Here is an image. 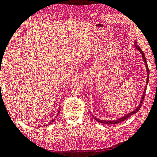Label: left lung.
<instances>
[{
  "mask_svg": "<svg viewBox=\"0 0 157 157\" xmlns=\"http://www.w3.org/2000/svg\"><path fill=\"white\" fill-rule=\"evenodd\" d=\"M134 46H135V48H136L137 50H139V52L142 54V57H143V61H144L145 63L146 71H147V79H146V80H147V81H146V86H145V89H144V92H143V94L141 100H140V103H139V106H138L136 109L134 110L133 111H132V112L129 113H127L125 116H123V117H122V118L118 119V120H114V121H104V120H100V119H98V118H95V117L94 116L92 115L93 117H94V118L95 120L97 122H98V123H102V124H113L119 123H121V122H122V121L126 120V119H127V118H129V116H131L132 115H133V114L136 113L138 112V111H139L140 107H141V106H142L143 103V100H144V98H145V91H146V89H147V85L148 81H149V75H150V71H149V68H148V66H147V62H146V58H145V57L144 53H143V52L142 51V50L140 49V48L137 45L136 41H135V42H134Z\"/></svg>",
  "mask_w": 157,
  "mask_h": 157,
  "instance_id": "left-lung-1",
  "label": "left lung"
}]
</instances>
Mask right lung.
<instances>
[{
    "label": "right lung",
    "mask_w": 157,
    "mask_h": 157,
    "mask_svg": "<svg viewBox=\"0 0 157 157\" xmlns=\"http://www.w3.org/2000/svg\"><path fill=\"white\" fill-rule=\"evenodd\" d=\"M59 113V112H58V113ZM58 113H57V116H56V117H57V116H58ZM56 117H55V118L54 119H53V120H52V121L51 122H50V123H48V124H46V125L47 126V125H48V124H51L52 123H53V122H54V121H55V118H56ZM44 126H45V124H44Z\"/></svg>",
    "instance_id": "1"
}]
</instances>
